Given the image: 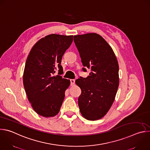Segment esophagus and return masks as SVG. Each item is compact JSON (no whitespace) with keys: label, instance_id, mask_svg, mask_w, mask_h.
Returning a JSON list of instances; mask_svg holds the SVG:
<instances>
[{"label":"esophagus","instance_id":"esophagus-1","mask_svg":"<svg viewBox=\"0 0 150 150\" xmlns=\"http://www.w3.org/2000/svg\"><path fill=\"white\" fill-rule=\"evenodd\" d=\"M70 81H71V85H74L75 84V80L74 79H70Z\"/></svg>","mask_w":150,"mask_h":150}]
</instances>
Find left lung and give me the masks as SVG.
I'll use <instances>...</instances> for the list:
<instances>
[{
	"label": "left lung",
	"mask_w": 150,
	"mask_h": 150,
	"mask_svg": "<svg viewBox=\"0 0 150 150\" xmlns=\"http://www.w3.org/2000/svg\"><path fill=\"white\" fill-rule=\"evenodd\" d=\"M75 44L84 68L91 72L75 81L81 88L78 105L82 115L95 121L103 118L112 106L119 86V66L111 47L99 35H75Z\"/></svg>",
	"instance_id": "left-lung-1"
}]
</instances>
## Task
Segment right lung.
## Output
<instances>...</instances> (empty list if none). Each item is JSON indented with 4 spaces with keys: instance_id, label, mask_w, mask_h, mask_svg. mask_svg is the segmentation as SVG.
<instances>
[{
    "instance_id": "obj_1",
    "label": "right lung",
    "mask_w": 150,
    "mask_h": 150,
    "mask_svg": "<svg viewBox=\"0 0 150 150\" xmlns=\"http://www.w3.org/2000/svg\"><path fill=\"white\" fill-rule=\"evenodd\" d=\"M72 40V35H47L34 45L27 58L23 86L33 110L42 117L55 116L62 106L70 81L60 75L63 72L61 64Z\"/></svg>"
}]
</instances>
